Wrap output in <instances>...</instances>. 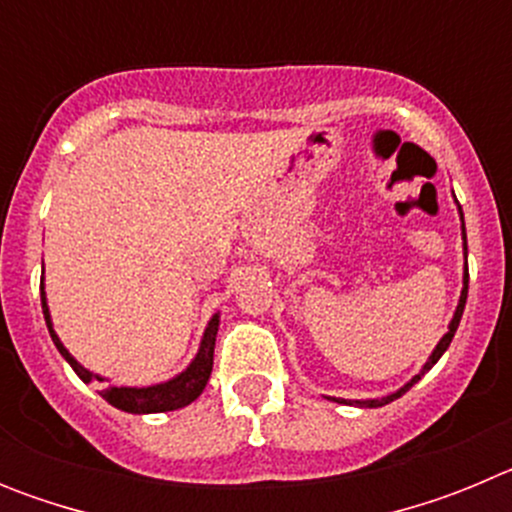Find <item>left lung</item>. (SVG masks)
<instances>
[{"instance_id": "obj_1", "label": "left lung", "mask_w": 512, "mask_h": 512, "mask_svg": "<svg viewBox=\"0 0 512 512\" xmlns=\"http://www.w3.org/2000/svg\"><path fill=\"white\" fill-rule=\"evenodd\" d=\"M459 212H461V207H459ZM461 235H464V253H467V230H464V212H461ZM467 292H469V266H464V289H461V297H459V305H456V312H454V318H451V325H449V333H446V336L441 338V341H438V346L433 348V354H431V359L425 361V366H423V372L420 374H415L413 379H410L408 384H405V387H400V390L397 392H392V395H387V397H382V400H356V405H364V408H382V405H387V402H392V400H397V397H402L405 395V392L410 390V387H413L415 382H418L420 377H423L425 372H428V369H431L433 364H436L438 359H441L443 356V351H446V348H449V343H451V338H454V333H456V328H459V320H461V315H464V305H467ZM336 402H348V405H351V400H336Z\"/></svg>"}]
</instances>
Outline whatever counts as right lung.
I'll return each instance as SVG.
<instances>
[{"label":"right lung","instance_id":"right-lung-1","mask_svg":"<svg viewBox=\"0 0 512 512\" xmlns=\"http://www.w3.org/2000/svg\"><path fill=\"white\" fill-rule=\"evenodd\" d=\"M40 302H43L45 325H48V330H51L53 343H56V348L61 351L63 359L69 361L71 369H74L84 382H92V379H99V382H102V377H97V374H92L89 369H84V366H81L79 361L66 351L61 338L56 336V330H53V323H51V312H48V302H45L43 282H40ZM217 325H220V315H212V320L205 328V336H202L200 351H197L192 364H189L179 377L169 379V382L164 384H153V387H107V390H102V397L110 402L112 408L125 410V413H138V415L179 410L184 408V405H189V402H194L202 395L207 379H210Z\"/></svg>","mask_w":512,"mask_h":512}]
</instances>
